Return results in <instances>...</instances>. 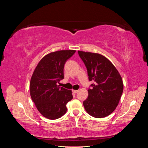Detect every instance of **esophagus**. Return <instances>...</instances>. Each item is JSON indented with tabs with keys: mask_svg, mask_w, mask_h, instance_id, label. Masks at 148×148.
<instances>
[{
	"mask_svg": "<svg viewBox=\"0 0 148 148\" xmlns=\"http://www.w3.org/2000/svg\"><path fill=\"white\" fill-rule=\"evenodd\" d=\"M78 91H79V90H73V92H74V93H77Z\"/></svg>",
	"mask_w": 148,
	"mask_h": 148,
	"instance_id": "esophagus-1",
	"label": "esophagus"
}]
</instances>
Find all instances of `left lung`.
I'll return each instance as SVG.
<instances>
[{"instance_id": "left-lung-1", "label": "left lung", "mask_w": 148, "mask_h": 148, "mask_svg": "<svg viewBox=\"0 0 148 148\" xmlns=\"http://www.w3.org/2000/svg\"><path fill=\"white\" fill-rule=\"evenodd\" d=\"M86 65L89 80L92 81L88 97L83 104L90 116L102 118L109 116L119 104L123 91L121 76L106 57L99 53L78 51Z\"/></svg>"}]
</instances>
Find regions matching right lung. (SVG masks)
<instances>
[{
    "label": "right lung",
    "mask_w": 148,
    "mask_h": 148,
    "mask_svg": "<svg viewBox=\"0 0 148 148\" xmlns=\"http://www.w3.org/2000/svg\"><path fill=\"white\" fill-rule=\"evenodd\" d=\"M75 50H61L51 52L42 58L30 82L31 99L42 116L56 119L66 112V105L73 98L71 90L60 87L64 78V66L73 56Z\"/></svg>",
    "instance_id": "obj_1"
}]
</instances>
